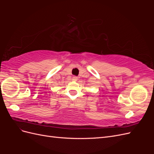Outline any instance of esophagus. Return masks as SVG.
I'll list each match as a JSON object with an SVG mask.
<instances>
[{
	"mask_svg": "<svg viewBox=\"0 0 154 154\" xmlns=\"http://www.w3.org/2000/svg\"><path fill=\"white\" fill-rule=\"evenodd\" d=\"M72 80L73 81H77L78 80V77L76 76H74L72 77Z\"/></svg>",
	"mask_w": 154,
	"mask_h": 154,
	"instance_id": "obj_1",
	"label": "esophagus"
}]
</instances>
